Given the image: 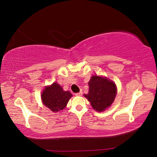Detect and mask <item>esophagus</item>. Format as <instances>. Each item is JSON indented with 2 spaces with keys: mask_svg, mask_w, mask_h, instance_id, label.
Masks as SVG:
<instances>
[{
  "mask_svg": "<svg viewBox=\"0 0 157 157\" xmlns=\"http://www.w3.org/2000/svg\"><path fill=\"white\" fill-rule=\"evenodd\" d=\"M82 94H83V92L82 91H80L79 92H78V93H75V96H82Z\"/></svg>",
  "mask_w": 157,
  "mask_h": 157,
  "instance_id": "1",
  "label": "esophagus"
}]
</instances>
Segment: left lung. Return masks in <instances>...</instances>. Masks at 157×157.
Here are the masks:
<instances>
[{
  "mask_svg": "<svg viewBox=\"0 0 157 157\" xmlns=\"http://www.w3.org/2000/svg\"><path fill=\"white\" fill-rule=\"evenodd\" d=\"M88 94L85 97L96 111L102 112L109 108L117 95V87L113 81L103 77L93 75L88 82Z\"/></svg>",
  "mask_w": 157,
  "mask_h": 157,
  "instance_id": "left-lung-1",
  "label": "left lung"
}]
</instances>
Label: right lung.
Segmentation results:
<instances>
[{
    "label": "right lung",
    "instance_id": "add662e5",
    "mask_svg": "<svg viewBox=\"0 0 157 157\" xmlns=\"http://www.w3.org/2000/svg\"><path fill=\"white\" fill-rule=\"evenodd\" d=\"M72 94L69 91H64L56 82L45 87L41 94L42 101L52 111L57 113L65 109Z\"/></svg>",
    "mask_w": 157,
    "mask_h": 157
}]
</instances>
